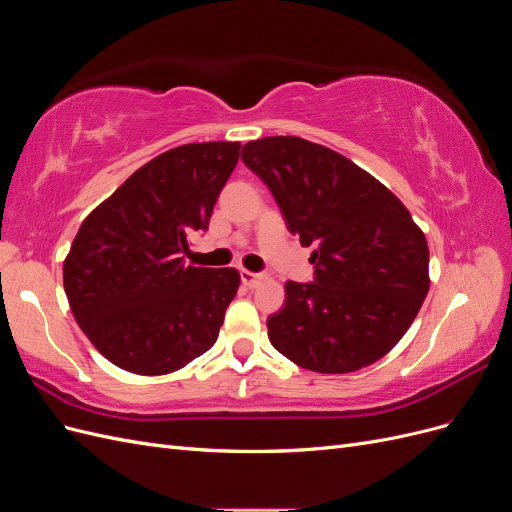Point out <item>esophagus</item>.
Returning <instances> with one entry per match:
<instances>
[{
  "instance_id": "obj_1",
  "label": "esophagus",
  "mask_w": 512,
  "mask_h": 512,
  "mask_svg": "<svg viewBox=\"0 0 512 512\" xmlns=\"http://www.w3.org/2000/svg\"><path fill=\"white\" fill-rule=\"evenodd\" d=\"M260 280H262V275H260V273L241 269V282H243V286H247V288H256V286L260 284Z\"/></svg>"
}]
</instances>
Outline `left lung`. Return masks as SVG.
Wrapping results in <instances>:
<instances>
[{
  "instance_id": "8db88e82",
  "label": "left lung",
  "mask_w": 512,
  "mask_h": 512,
  "mask_svg": "<svg viewBox=\"0 0 512 512\" xmlns=\"http://www.w3.org/2000/svg\"><path fill=\"white\" fill-rule=\"evenodd\" d=\"M288 230L314 247V282H286L269 339L318 374H348L389 352L429 290V247L404 203L363 168L299 136L243 145Z\"/></svg>"
}]
</instances>
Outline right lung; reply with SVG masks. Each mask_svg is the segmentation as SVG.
<instances>
[{"instance_id": "right-lung-1", "label": "right lung", "mask_w": 512, "mask_h": 512, "mask_svg": "<svg viewBox=\"0 0 512 512\" xmlns=\"http://www.w3.org/2000/svg\"><path fill=\"white\" fill-rule=\"evenodd\" d=\"M239 143L160 153L91 211L64 260L68 303L89 342L141 376L177 371L207 352L235 299L237 269L185 262L239 162Z\"/></svg>"}]
</instances>
